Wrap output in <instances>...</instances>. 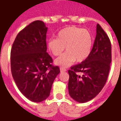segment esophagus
<instances>
[{"mask_svg": "<svg viewBox=\"0 0 121 121\" xmlns=\"http://www.w3.org/2000/svg\"><path fill=\"white\" fill-rule=\"evenodd\" d=\"M66 69L65 68H62V67H61L60 68V72H66Z\"/></svg>", "mask_w": 121, "mask_h": 121, "instance_id": "34e87169", "label": "esophagus"}]
</instances>
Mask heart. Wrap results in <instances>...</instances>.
<instances>
[{
  "mask_svg": "<svg viewBox=\"0 0 121 121\" xmlns=\"http://www.w3.org/2000/svg\"><path fill=\"white\" fill-rule=\"evenodd\" d=\"M48 48L54 56H58L67 51L55 60V64L67 67L75 61L82 62L90 55L93 45V38L86 29L76 26H70L61 29L58 33L57 38H51L48 41Z\"/></svg>",
  "mask_w": 121,
  "mask_h": 121,
  "instance_id": "1",
  "label": "heart"
}]
</instances>
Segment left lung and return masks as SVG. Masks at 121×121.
<instances>
[{
  "instance_id": "left-lung-1",
  "label": "left lung",
  "mask_w": 121,
  "mask_h": 121,
  "mask_svg": "<svg viewBox=\"0 0 121 121\" xmlns=\"http://www.w3.org/2000/svg\"><path fill=\"white\" fill-rule=\"evenodd\" d=\"M96 33L88 58L68 70V92L73 99L80 103L89 101L99 94L105 85L110 70L112 60L111 41L99 24Z\"/></svg>"
}]
</instances>
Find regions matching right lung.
Instances as JSON below:
<instances>
[{
	"mask_svg": "<svg viewBox=\"0 0 121 121\" xmlns=\"http://www.w3.org/2000/svg\"><path fill=\"white\" fill-rule=\"evenodd\" d=\"M48 27L35 21L17 35L10 52L12 77L19 90L29 100L40 102L49 96L60 68L53 66L46 52Z\"/></svg>",
	"mask_w": 121,
	"mask_h": 121,
	"instance_id": "right-lung-1",
	"label": "right lung"
}]
</instances>
